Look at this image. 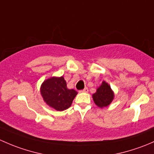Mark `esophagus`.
I'll return each instance as SVG.
<instances>
[{"mask_svg": "<svg viewBox=\"0 0 154 154\" xmlns=\"http://www.w3.org/2000/svg\"><path fill=\"white\" fill-rule=\"evenodd\" d=\"M80 92H82V93H88V88H85L84 90H80Z\"/></svg>", "mask_w": 154, "mask_h": 154, "instance_id": "esophagus-1", "label": "esophagus"}]
</instances>
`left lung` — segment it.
I'll return each instance as SVG.
<instances>
[{"mask_svg":"<svg viewBox=\"0 0 154 154\" xmlns=\"http://www.w3.org/2000/svg\"><path fill=\"white\" fill-rule=\"evenodd\" d=\"M114 99V93L110 88V86L104 81L101 86L96 90V92L93 94V99L98 107H107Z\"/></svg>","mask_w":154,"mask_h":154,"instance_id":"obj_1","label":"left lung"}]
</instances>
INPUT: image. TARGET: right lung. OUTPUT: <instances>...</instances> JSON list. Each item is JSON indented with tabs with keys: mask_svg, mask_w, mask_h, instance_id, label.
I'll list each match as a JSON object with an SVG mask.
<instances>
[{
	"mask_svg": "<svg viewBox=\"0 0 154 154\" xmlns=\"http://www.w3.org/2000/svg\"><path fill=\"white\" fill-rule=\"evenodd\" d=\"M73 89L67 88L64 77H51L41 86V94L47 105L58 111L69 108L77 95Z\"/></svg>",
	"mask_w": 154,
	"mask_h": 154,
	"instance_id": "add662e5",
	"label": "right lung"
}]
</instances>
